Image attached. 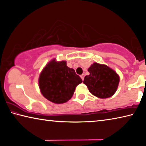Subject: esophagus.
<instances>
[{
    "label": "esophagus",
    "mask_w": 146,
    "mask_h": 146,
    "mask_svg": "<svg viewBox=\"0 0 146 146\" xmlns=\"http://www.w3.org/2000/svg\"><path fill=\"white\" fill-rule=\"evenodd\" d=\"M84 74H82V75H80V77H81V78H82V80H84Z\"/></svg>",
    "instance_id": "esophagus-1"
}]
</instances>
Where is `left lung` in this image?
Listing matches in <instances>:
<instances>
[{"label": "left lung", "mask_w": 146, "mask_h": 146, "mask_svg": "<svg viewBox=\"0 0 146 146\" xmlns=\"http://www.w3.org/2000/svg\"><path fill=\"white\" fill-rule=\"evenodd\" d=\"M90 75L86 76L84 84L93 95L100 98L111 97L117 91L119 76L108 66L93 63L88 69Z\"/></svg>", "instance_id": "left-lung-1"}]
</instances>
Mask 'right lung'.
Listing matches in <instances>:
<instances>
[{
	"label": "right lung",
	"instance_id": "1",
	"mask_svg": "<svg viewBox=\"0 0 146 146\" xmlns=\"http://www.w3.org/2000/svg\"><path fill=\"white\" fill-rule=\"evenodd\" d=\"M38 82L44 97L55 104H62L72 97L76 86L82 80L73 69L66 66V62L53 60L42 71Z\"/></svg>",
	"mask_w": 146,
	"mask_h": 146
}]
</instances>
